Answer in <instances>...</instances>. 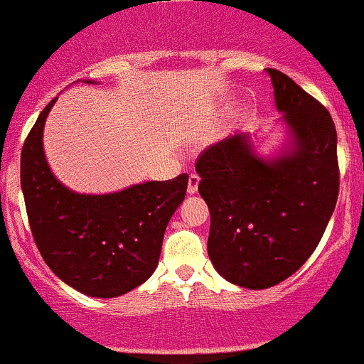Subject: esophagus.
<instances>
[{"mask_svg":"<svg viewBox=\"0 0 364 364\" xmlns=\"http://www.w3.org/2000/svg\"><path fill=\"white\" fill-rule=\"evenodd\" d=\"M199 183H200V178L197 174H192L188 179V190L186 192L190 193V196H193V193H197V190H199Z\"/></svg>","mask_w":364,"mask_h":364,"instance_id":"obj_1","label":"esophagus"}]
</instances>
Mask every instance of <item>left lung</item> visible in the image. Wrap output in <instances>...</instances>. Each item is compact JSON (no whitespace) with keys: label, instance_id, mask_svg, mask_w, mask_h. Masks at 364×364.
I'll list each match as a JSON object with an SVG mask.
<instances>
[{"label":"left lung","instance_id":"1","mask_svg":"<svg viewBox=\"0 0 364 364\" xmlns=\"http://www.w3.org/2000/svg\"><path fill=\"white\" fill-rule=\"evenodd\" d=\"M284 141L260 151L257 134H234L197 160L211 215L208 255L220 277L260 291L294 274L314 253L338 199L331 114L278 70L267 68Z\"/></svg>","mask_w":364,"mask_h":364}]
</instances>
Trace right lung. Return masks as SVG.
I'll use <instances>...</instances> for the list:
<instances>
[{
    "mask_svg": "<svg viewBox=\"0 0 364 364\" xmlns=\"http://www.w3.org/2000/svg\"><path fill=\"white\" fill-rule=\"evenodd\" d=\"M56 100L40 112L21 155L33 237L47 266L72 289L105 299L123 296L155 273L165 229L185 200L188 176L111 193L73 192L53 174L43 151V128Z\"/></svg>",
    "mask_w": 364,
    "mask_h": 364,
    "instance_id": "add662e5",
    "label": "right lung"
}]
</instances>
